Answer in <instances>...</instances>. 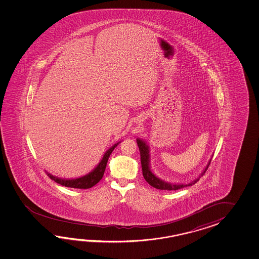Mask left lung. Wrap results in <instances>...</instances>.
Returning a JSON list of instances; mask_svg holds the SVG:
<instances>
[{
	"mask_svg": "<svg viewBox=\"0 0 259 259\" xmlns=\"http://www.w3.org/2000/svg\"><path fill=\"white\" fill-rule=\"evenodd\" d=\"M137 144L140 150V154H141V163H142V169H143V175L145 179V181L148 182L151 186L158 189V190H165V191H176L182 188L188 187V186H192L193 184H195L198 182L200 177L203 176L206 169L208 168L210 165V161L208 162L207 165L205 166L204 171L201 173V176L199 178L193 180V182H189L187 184H183V183H170V182H165L163 180H161L160 178L156 176L154 174L153 170L151 169V158H150V149L147 145L146 142H144L142 139L138 138Z\"/></svg>",
	"mask_w": 259,
	"mask_h": 259,
	"instance_id": "left-lung-1",
	"label": "left lung"
}]
</instances>
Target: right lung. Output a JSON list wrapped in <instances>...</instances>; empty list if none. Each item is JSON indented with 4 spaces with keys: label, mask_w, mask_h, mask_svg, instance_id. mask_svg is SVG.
Instances as JSON below:
<instances>
[{
    "label": "right lung",
    "mask_w": 259,
    "mask_h": 259,
    "mask_svg": "<svg viewBox=\"0 0 259 259\" xmlns=\"http://www.w3.org/2000/svg\"><path fill=\"white\" fill-rule=\"evenodd\" d=\"M120 143L121 142L115 143L112 147L108 149L104 154L103 158L100 161L99 164L95 166L94 169H93L85 176L79 177V178H76V179H61L58 177L53 176L52 174H50L48 172H47V174H48V176L50 177L51 180L59 183L63 186H66V187L76 188V189H89V188L94 187L95 184H97L102 180L111 153Z\"/></svg>",
    "instance_id": "right-lung-1"
}]
</instances>
